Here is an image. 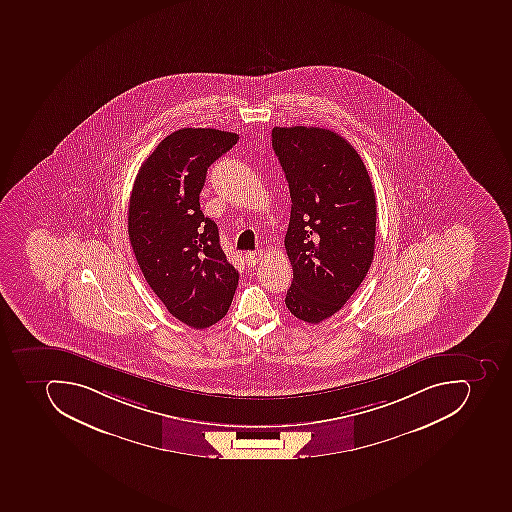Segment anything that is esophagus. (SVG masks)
<instances>
[{
    "instance_id": "34e87169",
    "label": "esophagus",
    "mask_w": 512,
    "mask_h": 512,
    "mask_svg": "<svg viewBox=\"0 0 512 512\" xmlns=\"http://www.w3.org/2000/svg\"><path fill=\"white\" fill-rule=\"evenodd\" d=\"M244 257H246L247 265L255 266L257 265L258 262H260V260H262L263 252L262 250H260V252H247V254L244 255Z\"/></svg>"
}]
</instances>
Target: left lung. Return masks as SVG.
<instances>
[{
    "instance_id": "obj_1",
    "label": "left lung",
    "mask_w": 512,
    "mask_h": 512,
    "mask_svg": "<svg viewBox=\"0 0 512 512\" xmlns=\"http://www.w3.org/2000/svg\"><path fill=\"white\" fill-rule=\"evenodd\" d=\"M271 137L292 199L284 244L294 281L286 305L319 324L343 308L372 265V180L353 145L330 129L274 127Z\"/></svg>"
}]
</instances>
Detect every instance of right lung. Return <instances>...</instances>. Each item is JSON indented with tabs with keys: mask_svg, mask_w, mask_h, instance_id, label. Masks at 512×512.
<instances>
[{
	"mask_svg": "<svg viewBox=\"0 0 512 512\" xmlns=\"http://www.w3.org/2000/svg\"><path fill=\"white\" fill-rule=\"evenodd\" d=\"M238 140L210 127L172 132L143 161L129 199L127 231L140 270L167 311L193 329L220 321L238 287L217 223L199 206L207 167Z\"/></svg>",
	"mask_w": 512,
	"mask_h": 512,
	"instance_id": "add662e5",
	"label": "right lung"
}]
</instances>
